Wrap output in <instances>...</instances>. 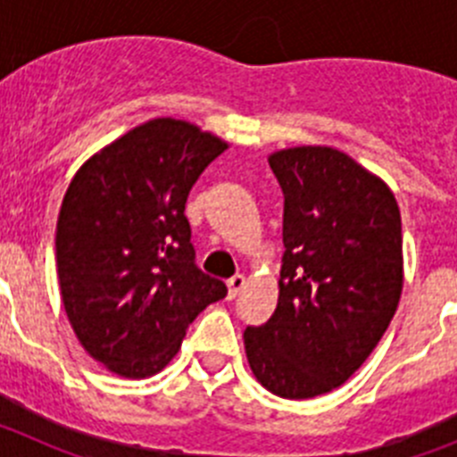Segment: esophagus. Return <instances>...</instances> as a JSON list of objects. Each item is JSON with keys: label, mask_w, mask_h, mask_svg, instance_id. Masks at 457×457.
Segmentation results:
<instances>
[{"label": "esophagus", "mask_w": 457, "mask_h": 457, "mask_svg": "<svg viewBox=\"0 0 457 457\" xmlns=\"http://www.w3.org/2000/svg\"><path fill=\"white\" fill-rule=\"evenodd\" d=\"M226 286H228V297L233 300V297L242 290V286H245V277H242V274H236V277H231L226 281Z\"/></svg>", "instance_id": "34e87169"}]
</instances>
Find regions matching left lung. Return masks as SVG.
Returning <instances> with one entry per match:
<instances>
[{"label": "left lung", "mask_w": 457, "mask_h": 457, "mask_svg": "<svg viewBox=\"0 0 457 457\" xmlns=\"http://www.w3.org/2000/svg\"><path fill=\"white\" fill-rule=\"evenodd\" d=\"M284 192V256L272 318L245 329L249 366L281 398L343 385L386 332L403 290L394 194L327 146L270 155Z\"/></svg>", "instance_id": "obj_1"}]
</instances>
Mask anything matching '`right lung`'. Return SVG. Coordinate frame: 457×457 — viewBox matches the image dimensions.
Here are the masks:
<instances>
[{
	"label": "right lung",
	"instance_id": "add662e5",
	"mask_svg": "<svg viewBox=\"0 0 457 457\" xmlns=\"http://www.w3.org/2000/svg\"><path fill=\"white\" fill-rule=\"evenodd\" d=\"M226 144L196 125L155 119L93 155L56 221L68 320L93 359L148 378L179 353L185 329L226 297L196 265L185 204Z\"/></svg>",
	"mask_w": 457,
	"mask_h": 457
}]
</instances>
